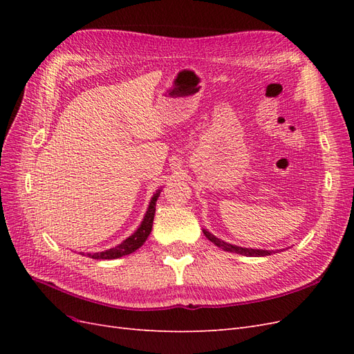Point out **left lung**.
Here are the masks:
<instances>
[{
	"label": "left lung",
	"instance_id": "1",
	"mask_svg": "<svg viewBox=\"0 0 354 354\" xmlns=\"http://www.w3.org/2000/svg\"><path fill=\"white\" fill-rule=\"evenodd\" d=\"M203 234L208 238V241H211L214 245L218 246V248L227 251V252H234V254H241L245 257H266V255H272L274 251H269V250H257V248H245V246H238L233 245L229 242H224L221 239H218L217 236H214L211 232H208L207 229H202Z\"/></svg>",
	"mask_w": 354,
	"mask_h": 354
}]
</instances>
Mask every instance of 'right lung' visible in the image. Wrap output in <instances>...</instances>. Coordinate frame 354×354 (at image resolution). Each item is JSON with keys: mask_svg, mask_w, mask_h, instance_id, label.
Segmentation results:
<instances>
[{"mask_svg": "<svg viewBox=\"0 0 354 354\" xmlns=\"http://www.w3.org/2000/svg\"><path fill=\"white\" fill-rule=\"evenodd\" d=\"M162 192V189H158L151 202H149V207L146 209L145 217L140 223V226L137 227V230L130 234L125 241H122L121 243H118L113 248H109L106 251H100V252H80L81 255L85 257H90V259L94 260H115V259H120V257L128 255L134 252L136 250L140 248V246L146 242V239L149 238V234L152 232V224H153V217H155V208H156V201L159 198V194Z\"/></svg>", "mask_w": 354, "mask_h": 354, "instance_id": "1", "label": "right lung"}]
</instances>
